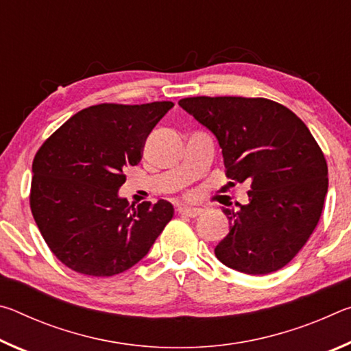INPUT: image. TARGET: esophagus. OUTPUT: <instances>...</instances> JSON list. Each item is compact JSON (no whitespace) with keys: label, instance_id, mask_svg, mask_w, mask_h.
<instances>
[{"label":"esophagus","instance_id":"esophagus-1","mask_svg":"<svg viewBox=\"0 0 351 351\" xmlns=\"http://www.w3.org/2000/svg\"><path fill=\"white\" fill-rule=\"evenodd\" d=\"M178 213H180V215H184V217L195 218V217L199 215L201 209H198V207H190V206H180V207H178Z\"/></svg>","mask_w":351,"mask_h":351}]
</instances>
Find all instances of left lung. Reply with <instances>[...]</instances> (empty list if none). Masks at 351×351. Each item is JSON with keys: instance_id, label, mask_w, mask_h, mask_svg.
Masks as SVG:
<instances>
[{"instance_id": "left-lung-1", "label": "left lung", "mask_w": 351, "mask_h": 351, "mask_svg": "<svg viewBox=\"0 0 351 351\" xmlns=\"http://www.w3.org/2000/svg\"><path fill=\"white\" fill-rule=\"evenodd\" d=\"M178 104L215 136L232 186L251 184L247 204L223 209L230 228L217 258L251 276L283 268L316 229L328 192L316 139L293 111L269 99L199 96Z\"/></svg>"}]
</instances>
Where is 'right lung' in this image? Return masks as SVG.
<instances>
[{
    "instance_id": "right-lung-1",
    "label": "right lung",
    "mask_w": 351,
    "mask_h": 351,
    "mask_svg": "<svg viewBox=\"0 0 351 351\" xmlns=\"http://www.w3.org/2000/svg\"><path fill=\"white\" fill-rule=\"evenodd\" d=\"M173 102L100 104L77 112L45 141L32 162L31 210L46 245L80 274L111 277L150 251L173 206L119 197L125 171Z\"/></svg>"
}]
</instances>
